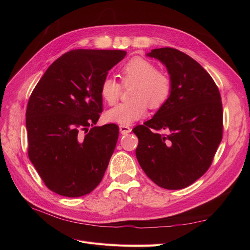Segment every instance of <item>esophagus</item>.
<instances>
[{
	"label": "esophagus",
	"instance_id": "34e87169",
	"mask_svg": "<svg viewBox=\"0 0 250 250\" xmlns=\"http://www.w3.org/2000/svg\"><path fill=\"white\" fill-rule=\"evenodd\" d=\"M131 131V128L127 125H120V132L122 134H128Z\"/></svg>",
	"mask_w": 250,
	"mask_h": 250
}]
</instances>
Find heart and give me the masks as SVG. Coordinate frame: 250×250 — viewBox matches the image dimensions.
I'll return each mask as SVG.
<instances>
[{
	"mask_svg": "<svg viewBox=\"0 0 250 250\" xmlns=\"http://www.w3.org/2000/svg\"><path fill=\"white\" fill-rule=\"evenodd\" d=\"M124 85L133 84L130 98L132 100L116 105L105 112L108 122L129 125L147 115L148 105L160 108L170 97L172 80L168 73L157 70L156 65L143 57H133L121 69ZM120 83L111 77L105 78L100 86V95L107 104H115L121 94Z\"/></svg>",
	"mask_w": 250,
	"mask_h": 250,
	"instance_id": "obj_1",
	"label": "heart"
}]
</instances>
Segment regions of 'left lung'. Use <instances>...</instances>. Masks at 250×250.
Wrapping results in <instances>:
<instances>
[{
	"label": "left lung",
	"mask_w": 250,
	"mask_h": 250,
	"mask_svg": "<svg viewBox=\"0 0 250 250\" xmlns=\"http://www.w3.org/2000/svg\"><path fill=\"white\" fill-rule=\"evenodd\" d=\"M147 56L167 67L172 90L152 119L132 129L139 139L135 155L154 184L179 190L213 162L223 132L221 96L210 75L186 53L161 48Z\"/></svg>",
	"instance_id": "8db88e82"
}]
</instances>
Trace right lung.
I'll use <instances>...</instances> for the list:
<instances>
[{
  "instance_id": "1",
  "label": "right lung",
  "mask_w": 250,
  "mask_h": 250,
  "mask_svg": "<svg viewBox=\"0 0 250 250\" xmlns=\"http://www.w3.org/2000/svg\"><path fill=\"white\" fill-rule=\"evenodd\" d=\"M125 55L122 50H72L48 67L29 98L28 155L58 195L80 197L101 183L119 127L95 126L103 109L100 86Z\"/></svg>"
}]
</instances>
